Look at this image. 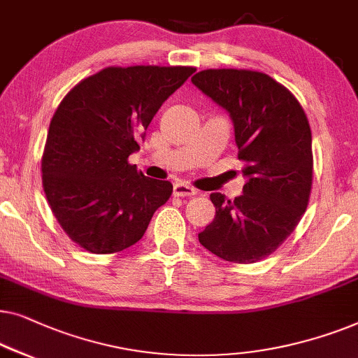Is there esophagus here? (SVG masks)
<instances>
[{
	"label": "esophagus",
	"instance_id": "1",
	"mask_svg": "<svg viewBox=\"0 0 358 358\" xmlns=\"http://www.w3.org/2000/svg\"><path fill=\"white\" fill-rule=\"evenodd\" d=\"M173 194L175 196H181V198H183V196H194V194H198V191H196L193 186H188V185H185V183H175L173 185Z\"/></svg>",
	"mask_w": 358,
	"mask_h": 358
}]
</instances>
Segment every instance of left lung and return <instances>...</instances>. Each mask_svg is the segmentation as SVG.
<instances>
[{
	"label": "left lung",
	"instance_id": "obj_1",
	"mask_svg": "<svg viewBox=\"0 0 358 358\" xmlns=\"http://www.w3.org/2000/svg\"><path fill=\"white\" fill-rule=\"evenodd\" d=\"M191 83L229 113L246 178L234 201L210 194L215 217L198 234L199 243L230 263H256L278 250L308 206V120L299 100L268 74L206 69Z\"/></svg>",
	"mask_w": 358,
	"mask_h": 358
}]
</instances>
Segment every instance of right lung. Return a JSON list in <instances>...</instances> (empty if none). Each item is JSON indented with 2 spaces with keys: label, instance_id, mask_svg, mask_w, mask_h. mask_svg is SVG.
<instances>
[{
  "label": "right lung",
  "instance_id": "add662e5",
  "mask_svg": "<svg viewBox=\"0 0 358 358\" xmlns=\"http://www.w3.org/2000/svg\"><path fill=\"white\" fill-rule=\"evenodd\" d=\"M194 71L105 68L58 105L42 157L43 189L62 229L80 248L95 255L129 248L167 203L172 183L144 177L128 157L139 150L162 103Z\"/></svg>",
  "mask_w": 358,
  "mask_h": 358
}]
</instances>
